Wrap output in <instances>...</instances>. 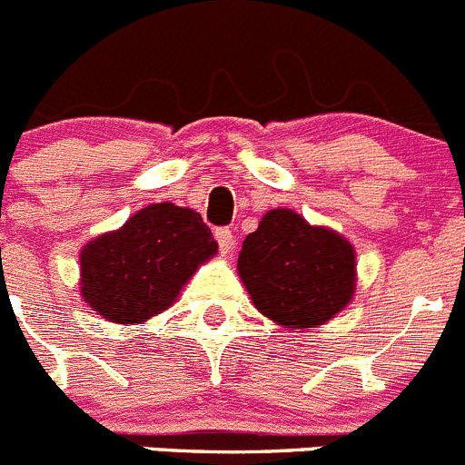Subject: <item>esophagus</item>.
Instances as JSON below:
<instances>
[{
  "instance_id": "34e87169",
  "label": "esophagus",
  "mask_w": 465,
  "mask_h": 465,
  "mask_svg": "<svg viewBox=\"0 0 465 465\" xmlns=\"http://www.w3.org/2000/svg\"><path fill=\"white\" fill-rule=\"evenodd\" d=\"M216 242H219L221 253L232 252V246H235V235H232V230H228V228L216 230Z\"/></svg>"
}]
</instances>
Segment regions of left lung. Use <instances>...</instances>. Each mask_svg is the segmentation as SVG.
<instances>
[{
	"label": "left lung",
	"mask_w": 465,
	"mask_h": 465,
	"mask_svg": "<svg viewBox=\"0 0 465 465\" xmlns=\"http://www.w3.org/2000/svg\"><path fill=\"white\" fill-rule=\"evenodd\" d=\"M237 272L262 316L291 331H312L354 298L356 252L332 228L277 207L246 235Z\"/></svg>",
	"instance_id": "left-lung-1"
}]
</instances>
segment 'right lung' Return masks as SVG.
<instances>
[{"label": "right lung", "instance_id": "1", "mask_svg": "<svg viewBox=\"0 0 465 465\" xmlns=\"http://www.w3.org/2000/svg\"><path fill=\"white\" fill-rule=\"evenodd\" d=\"M216 252L200 213L174 203L149 204L81 249L79 293L106 322H149L172 307Z\"/></svg>", "mask_w": 465, "mask_h": 465}]
</instances>
